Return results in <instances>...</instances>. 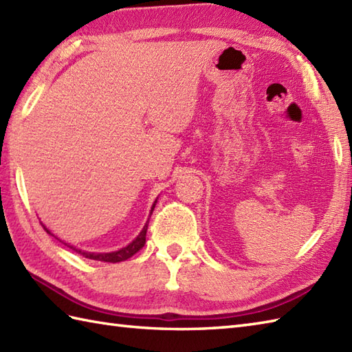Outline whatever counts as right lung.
<instances>
[{"instance_id":"add662e5","label":"right lung","mask_w":352,"mask_h":352,"mask_svg":"<svg viewBox=\"0 0 352 352\" xmlns=\"http://www.w3.org/2000/svg\"><path fill=\"white\" fill-rule=\"evenodd\" d=\"M157 203V201H155ZM155 203H154V206H153V208H151V213H153V210H154V207H155ZM45 228V227H43ZM47 230V228H45ZM146 230H148V222L145 223V227H144V230L140 231V234L134 239V241L130 243V245H126L125 248H122V250H119V251H115V252H86V251H81V250H77V248H74V246H69L71 250H74L76 252H78V254H81V256L83 257H86V258H92V260H98V261H109V263H118V261H124V260H126V258H130L131 256H134V254H136L139 250H142L144 248V245H145V242H146ZM48 231V230H47ZM50 233V231H48Z\"/></svg>"}]
</instances>
